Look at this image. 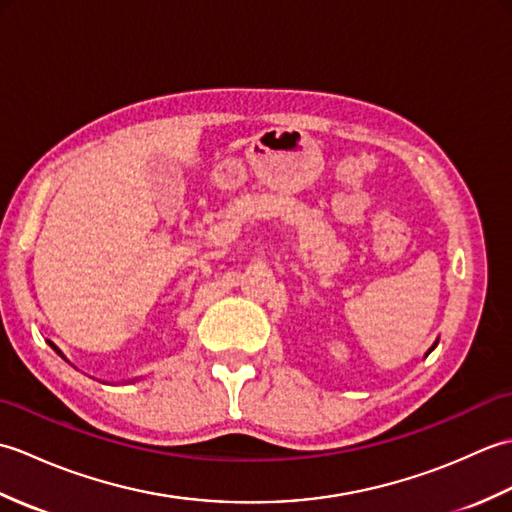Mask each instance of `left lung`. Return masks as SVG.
I'll return each instance as SVG.
<instances>
[{
    "label": "left lung",
    "mask_w": 512,
    "mask_h": 512,
    "mask_svg": "<svg viewBox=\"0 0 512 512\" xmlns=\"http://www.w3.org/2000/svg\"><path fill=\"white\" fill-rule=\"evenodd\" d=\"M436 345H438V341H436V343H433V345H431V347H429V352H427V354H424V356H429V354H431V352H433V350H436Z\"/></svg>",
    "instance_id": "left-lung-1"
}]
</instances>
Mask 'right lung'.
<instances>
[{
    "label": "right lung",
    "mask_w": 512,
    "mask_h": 512,
    "mask_svg": "<svg viewBox=\"0 0 512 512\" xmlns=\"http://www.w3.org/2000/svg\"><path fill=\"white\" fill-rule=\"evenodd\" d=\"M48 345H50V347H52V350H54V352H57V354H59V356H61V358H63V361H68V358H65V354H63V352H61V350H59V347H57V345H54V343H52V341H48ZM68 363H70V361H68ZM136 380H138V378H132V380H129V383H136Z\"/></svg>",
    "instance_id": "1"
}]
</instances>
